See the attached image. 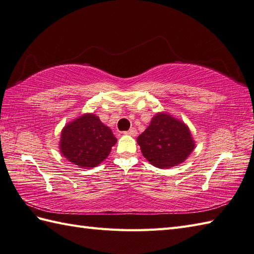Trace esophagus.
I'll return each instance as SVG.
<instances>
[{
	"mask_svg": "<svg viewBox=\"0 0 254 254\" xmlns=\"http://www.w3.org/2000/svg\"><path fill=\"white\" fill-rule=\"evenodd\" d=\"M124 134H126V135L135 136L136 134H137V130H136L135 127H132V128H130V130H128V131H126V132H124Z\"/></svg>",
	"mask_w": 254,
	"mask_h": 254,
	"instance_id": "34e87169",
	"label": "esophagus"
}]
</instances>
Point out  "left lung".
<instances>
[{
    "instance_id": "left-lung-1",
    "label": "left lung",
    "mask_w": 254,
    "mask_h": 254,
    "mask_svg": "<svg viewBox=\"0 0 254 254\" xmlns=\"http://www.w3.org/2000/svg\"><path fill=\"white\" fill-rule=\"evenodd\" d=\"M137 144L147 161L160 169L182 164L195 148L189 127L167 112L156 113Z\"/></svg>"
}]
</instances>
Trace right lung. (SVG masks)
I'll return each instance as SVG.
<instances>
[{"label":"right lung","mask_w":254,"mask_h":254,"mask_svg":"<svg viewBox=\"0 0 254 254\" xmlns=\"http://www.w3.org/2000/svg\"><path fill=\"white\" fill-rule=\"evenodd\" d=\"M117 138L94 113H84L65 124L59 142L60 153L72 164L94 168L109 156Z\"/></svg>","instance_id":"1"}]
</instances>
